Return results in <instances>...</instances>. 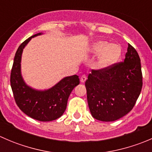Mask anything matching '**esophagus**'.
Segmentation results:
<instances>
[{"label": "esophagus", "mask_w": 152, "mask_h": 152, "mask_svg": "<svg viewBox=\"0 0 152 152\" xmlns=\"http://www.w3.org/2000/svg\"><path fill=\"white\" fill-rule=\"evenodd\" d=\"M86 80H87V76L86 75H82L80 77V82L82 83H84V82H85Z\"/></svg>", "instance_id": "34e87169"}]
</instances>
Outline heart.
<instances>
[{
  "instance_id": "b5f03b06",
  "label": "heart",
  "mask_w": 152,
  "mask_h": 152,
  "mask_svg": "<svg viewBox=\"0 0 152 152\" xmlns=\"http://www.w3.org/2000/svg\"><path fill=\"white\" fill-rule=\"evenodd\" d=\"M87 51L93 56H99L96 66L98 70H102L108 69L118 60L121 56L122 48L118 44L99 40L93 42Z\"/></svg>"
}]
</instances>
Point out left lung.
Instances as JSON below:
<instances>
[{
    "mask_svg": "<svg viewBox=\"0 0 152 152\" xmlns=\"http://www.w3.org/2000/svg\"><path fill=\"white\" fill-rule=\"evenodd\" d=\"M142 86L140 59L129 44L124 62L89 74L85 87L92 116L106 122L124 117L134 107Z\"/></svg>",
    "mask_w": 152,
    "mask_h": 152,
    "instance_id": "obj_1",
    "label": "left lung"
}]
</instances>
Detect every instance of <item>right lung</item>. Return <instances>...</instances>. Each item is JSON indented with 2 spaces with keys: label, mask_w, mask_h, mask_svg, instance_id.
<instances>
[{
  "label": "right lung",
  "mask_w": 152,
  "mask_h": 152,
  "mask_svg": "<svg viewBox=\"0 0 152 152\" xmlns=\"http://www.w3.org/2000/svg\"><path fill=\"white\" fill-rule=\"evenodd\" d=\"M24 41L17 50L11 72L10 82L15 102L26 115L39 121H51L63 115L72 90L79 84L77 75L67 76L50 88L39 90L27 85L21 74L23 50L31 38Z\"/></svg>",
  "instance_id": "add662e5"
}]
</instances>
